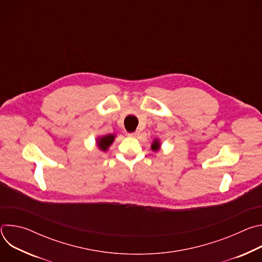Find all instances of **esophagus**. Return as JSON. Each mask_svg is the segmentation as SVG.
<instances>
[{
  "label": "esophagus",
  "instance_id": "34e87169",
  "mask_svg": "<svg viewBox=\"0 0 262 262\" xmlns=\"http://www.w3.org/2000/svg\"><path fill=\"white\" fill-rule=\"evenodd\" d=\"M127 136H128V137H134V138H136V137L139 136V132L136 130V132H134V133H128Z\"/></svg>",
  "mask_w": 262,
  "mask_h": 262
}]
</instances>
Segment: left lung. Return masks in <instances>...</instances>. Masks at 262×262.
Returning a JSON list of instances; mask_svg holds the SVG:
<instances>
[{"instance_id": "left-lung-1", "label": "left lung", "mask_w": 262, "mask_h": 262, "mask_svg": "<svg viewBox=\"0 0 262 262\" xmlns=\"http://www.w3.org/2000/svg\"><path fill=\"white\" fill-rule=\"evenodd\" d=\"M160 147H161L160 141L158 139H155L154 143L151 144V149H152L154 151H158V150H160Z\"/></svg>"}]
</instances>
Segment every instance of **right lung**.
<instances>
[{"label": "right lung", "mask_w": 262, "mask_h": 262, "mask_svg": "<svg viewBox=\"0 0 262 262\" xmlns=\"http://www.w3.org/2000/svg\"><path fill=\"white\" fill-rule=\"evenodd\" d=\"M115 140V135H106L103 137H99L96 139V143L98 148L102 151H106L108 147L112 145V143Z\"/></svg>", "instance_id": "1"}]
</instances>
